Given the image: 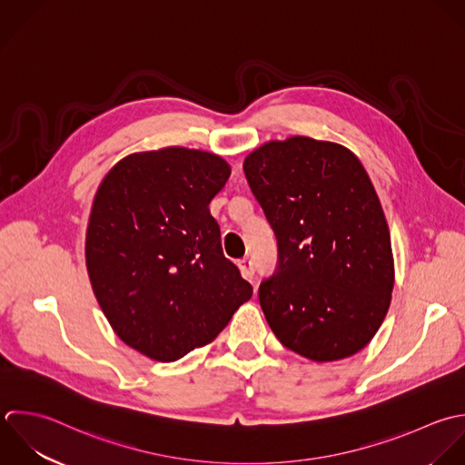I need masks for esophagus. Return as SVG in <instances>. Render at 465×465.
Masks as SVG:
<instances>
[{
  "label": "esophagus",
  "mask_w": 465,
  "mask_h": 465,
  "mask_svg": "<svg viewBox=\"0 0 465 465\" xmlns=\"http://www.w3.org/2000/svg\"><path fill=\"white\" fill-rule=\"evenodd\" d=\"M239 270H241V273H242V277H244V279H252V277H253V273H255L253 262H252L250 259H242V261H239Z\"/></svg>",
  "instance_id": "1"
}]
</instances>
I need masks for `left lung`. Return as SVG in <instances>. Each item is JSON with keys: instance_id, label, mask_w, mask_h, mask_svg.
<instances>
[{"instance_id": "obj_1", "label": "left lung", "mask_w": 465, "mask_h": 465, "mask_svg": "<svg viewBox=\"0 0 465 465\" xmlns=\"http://www.w3.org/2000/svg\"><path fill=\"white\" fill-rule=\"evenodd\" d=\"M275 237L277 268L259 286L275 337L331 362L370 344L395 284L390 228L362 163L337 143L295 135L244 159Z\"/></svg>"}]
</instances>
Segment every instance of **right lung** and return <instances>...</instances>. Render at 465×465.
I'll use <instances>...</instances> for the list:
<instances>
[{"label": "right lung", "mask_w": 465, "mask_h": 465, "mask_svg": "<svg viewBox=\"0 0 465 465\" xmlns=\"http://www.w3.org/2000/svg\"><path fill=\"white\" fill-rule=\"evenodd\" d=\"M228 177L223 157L168 146L126 155L97 188L84 248L92 290L117 337L153 361L210 344L253 293L208 208Z\"/></svg>", "instance_id": "1"}]
</instances>
